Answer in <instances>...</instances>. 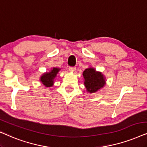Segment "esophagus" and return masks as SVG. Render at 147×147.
Here are the masks:
<instances>
[{"label": "esophagus", "instance_id": "1", "mask_svg": "<svg viewBox=\"0 0 147 147\" xmlns=\"http://www.w3.org/2000/svg\"><path fill=\"white\" fill-rule=\"evenodd\" d=\"M68 70L71 72H75L76 70V68L74 67V66H70V67L68 68Z\"/></svg>", "mask_w": 147, "mask_h": 147}]
</instances>
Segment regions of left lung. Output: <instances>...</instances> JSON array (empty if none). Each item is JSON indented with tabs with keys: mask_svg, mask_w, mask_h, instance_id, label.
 Listing matches in <instances>:
<instances>
[{
	"mask_svg": "<svg viewBox=\"0 0 147 147\" xmlns=\"http://www.w3.org/2000/svg\"><path fill=\"white\" fill-rule=\"evenodd\" d=\"M86 89L88 92L95 93L105 85V81L101 72L95 71L94 68H89L83 72Z\"/></svg>",
	"mask_w": 147,
	"mask_h": 147,
	"instance_id": "1",
	"label": "left lung"
}]
</instances>
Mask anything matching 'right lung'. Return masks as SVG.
I'll list each match as a JSON object with an SVG mask.
<instances>
[{"label":"right lung","instance_id":"right-lung-1","mask_svg":"<svg viewBox=\"0 0 147 147\" xmlns=\"http://www.w3.org/2000/svg\"><path fill=\"white\" fill-rule=\"evenodd\" d=\"M60 69L57 68H54L50 72H46L41 77L40 81L46 87H51L53 85L54 79L56 77V74L58 73Z\"/></svg>","mask_w":147,"mask_h":147}]
</instances>
